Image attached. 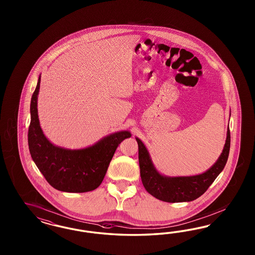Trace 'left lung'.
Returning <instances> with one entry per match:
<instances>
[{
    "label": "left lung",
    "mask_w": 255,
    "mask_h": 255,
    "mask_svg": "<svg viewBox=\"0 0 255 255\" xmlns=\"http://www.w3.org/2000/svg\"><path fill=\"white\" fill-rule=\"evenodd\" d=\"M135 139L138 144L140 176L143 185L147 193L155 198L168 203L190 202L200 197L224 170L228 159L231 141L228 127L223 152L216 162L206 172L195 176L167 177L158 172L151 161L147 147L140 139L137 137Z\"/></svg>",
    "instance_id": "1"
}]
</instances>
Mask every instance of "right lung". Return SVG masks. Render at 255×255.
Instances as JSON below:
<instances>
[{
  "instance_id": "obj_1",
  "label": "right lung",
  "mask_w": 255,
  "mask_h": 255,
  "mask_svg": "<svg viewBox=\"0 0 255 255\" xmlns=\"http://www.w3.org/2000/svg\"><path fill=\"white\" fill-rule=\"evenodd\" d=\"M41 75L31 96V124L28 144L33 162L46 181L56 190L66 193H86L100 186L117 147L131 137L129 131H116L93 146L70 149L55 146L41 129L37 110Z\"/></svg>"
}]
</instances>
